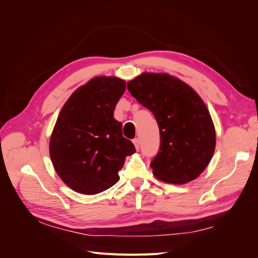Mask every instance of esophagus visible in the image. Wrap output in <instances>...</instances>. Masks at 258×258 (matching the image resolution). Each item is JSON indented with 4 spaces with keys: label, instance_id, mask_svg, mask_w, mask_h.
<instances>
[{
    "label": "esophagus",
    "instance_id": "obj_1",
    "mask_svg": "<svg viewBox=\"0 0 258 258\" xmlns=\"http://www.w3.org/2000/svg\"><path fill=\"white\" fill-rule=\"evenodd\" d=\"M132 142H134V144H135V146H136V148H137V151H139V147H140V145H139V140L136 138V139L132 140Z\"/></svg>",
    "mask_w": 258,
    "mask_h": 258
}]
</instances>
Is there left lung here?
<instances>
[{
  "mask_svg": "<svg viewBox=\"0 0 258 258\" xmlns=\"http://www.w3.org/2000/svg\"><path fill=\"white\" fill-rule=\"evenodd\" d=\"M127 88L158 123L160 148L151 162L154 175L171 184L197 178L212 159L216 143L214 123L198 93L167 73H142Z\"/></svg>",
  "mask_w": 258,
  "mask_h": 258,
  "instance_id": "obj_1",
  "label": "left lung"
}]
</instances>
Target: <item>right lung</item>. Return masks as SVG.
Wrapping results in <instances>:
<instances>
[{"mask_svg": "<svg viewBox=\"0 0 258 258\" xmlns=\"http://www.w3.org/2000/svg\"><path fill=\"white\" fill-rule=\"evenodd\" d=\"M126 90L115 76H98L77 88L57 118L49 142L50 159L70 188L96 195L118 182V171L135 145L122 137L114 110Z\"/></svg>", "mask_w": 258, "mask_h": 258, "instance_id": "1", "label": "right lung"}]
</instances>
